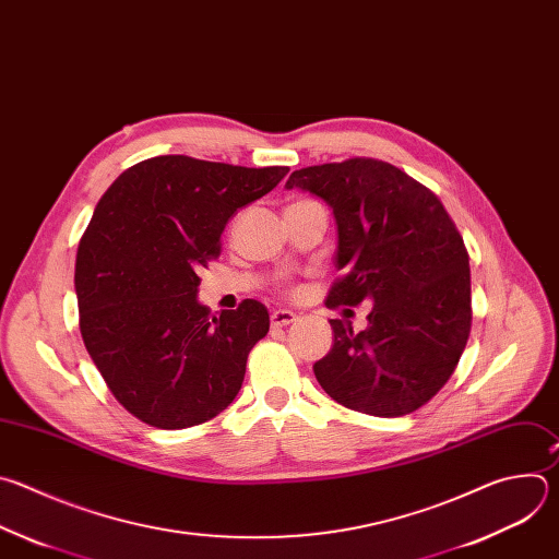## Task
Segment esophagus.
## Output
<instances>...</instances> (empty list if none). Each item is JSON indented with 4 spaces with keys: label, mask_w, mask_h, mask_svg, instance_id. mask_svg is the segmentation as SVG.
I'll return each instance as SVG.
<instances>
[{
    "label": "esophagus",
    "mask_w": 559,
    "mask_h": 559,
    "mask_svg": "<svg viewBox=\"0 0 559 559\" xmlns=\"http://www.w3.org/2000/svg\"><path fill=\"white\" fill-rule=\"evenodd\" d=\"M295 319H297V314H295L293 310L280 308V310H275V312L271 314V325H273V328H284V325H290Z\"/></svg>",
    "instance_id": "1"
}]
</instances>
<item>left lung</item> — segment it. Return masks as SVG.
I'll list each match as a JSON object with an SVG mask.
<instances>
[{"mask_svg":"<svg viewBox=\"0 0 559 559\" xmlns=\"http://www.w3.org/2000/svg\"><path fill=\"white\" fill-rule=\"evenodd\" d=\"M286 189L321 198L337 225L328 306L372 301L368 328L330 319L334 344L312 370L337 403L403 416L456 370L472 330L469 255L440 200L374 158L297 169Z\"/></svg>","mask_w":559,"mask_h":559,"instance_id":"8db88e82","label":"left lung"}]
</instances>
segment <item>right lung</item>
<instances>
[{
  "label": "right lung",
  "mask_w": 559,
  "mask_h": 559,
  "mask_svg": "<svg viewBox=\"0 0 559 559\" xmlns=\"http://www.w3.org/2000/svg\"><path fill=\"white\" fill-rule=\"evenodd\" d=\"M286 174L156 156L98 200L74 266L81 337L111 394L143 423L185 429L238 396L269 310L245 299L211 317L198 273L219 253L234 213Z\"/></svg>",
  "instance_id": "1"
}]
</instances>
